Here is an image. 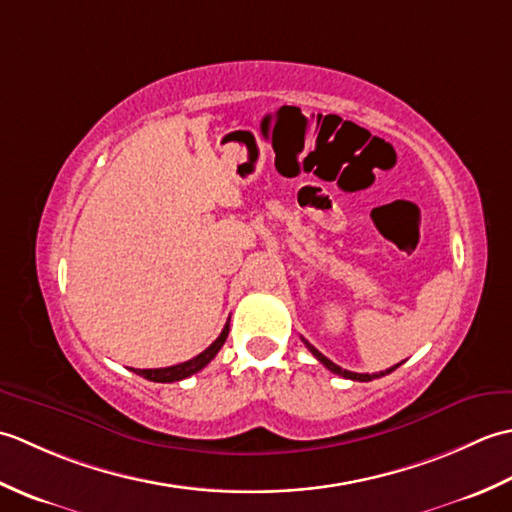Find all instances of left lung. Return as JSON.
Segmentation results:
<instances>
[{"instance_id": "left-lung-1", "label": "left lung", "mask_w": 512, "mask_h": 512, "mask_svg": "<svg viewBox=\"0 0 512 512\" xmlns=\"http://www.w3.org/2000/svg\"><path fill=\"white\" fill-rule=\"evenodd\" d=\"M303 343H306V347H308V350L314 354V358H317V361L319 363H323L325 367H328L330 369V372H334V374H339V376H343V378H350V380H358V383H369V380H374V378H380V376H385V374H391V372H394V369L400 365H394V367H389V369H385V372H378V374H356V372H347V369H343V367H339V365H336V363H332L330 361V358L328 356H323L319 350H317V347H312L306 339H303Z\"/></svg>"}]
</instances>
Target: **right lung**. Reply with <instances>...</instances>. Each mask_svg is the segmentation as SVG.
I'll use <instances>...</instances> for the list:
<instances>
[{
    "label": "right lung",
    "mask_w": 512,
    "mask_h": 512,
    "mask_svg": "<svg viewBox=\"0 0 512 512\" xmlns=\"http://www.w3.org/2000/svg\"><path fill=\"white\" fill-rule=\"evenodd\" d=\"M226 336H228V321H226V325H224L222 334L217 336V339H215L209 347H206L204 352H200L198 356H193L191 361H184V363H180V365H171V367H158V369H134V372H136L138 376L147 378V380H154V383H176V380L189 378L191 374L200 372L202 367H206V365H209V363L213 361L215 354L220 352V347L224 345Z\"/></svg>",
    "instance_id": "add662e5"
}]
</instances>
